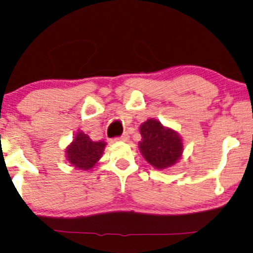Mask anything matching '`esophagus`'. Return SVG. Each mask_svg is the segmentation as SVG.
Returning <instances> with one entry per match:
<instances>
[{
	"mask_svg": "<svg viewBox=\"0 0 253 253\" xmlns=\"http://www.w3.org/2000/svg\"><path fill=\"white\" fill-rule=\"evenodd\" d=\"M128 137H129L128 134H127V133H124L123 135H121V136L117 137V140H119V141H127V140H128Z\"/></svg>",
	"mask_w": 253,
	"mask_h": 253,
	"instance_id": "1",
	"label": "esophagus"
}]
</instances>
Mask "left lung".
Here are the masks:
<instances>
[{
	"instance_id": "1",
	"label": "left lung",
	"mask_w": 253,
	"mask_h": 253,
	"mask_svg": "<svg viewBox=\"0 0 253 253\" xmlns=\"http://www.w3.org/2000/svg\"><path fill=\"white\" fill-rule=\"evenodd\" d=\"M142 140L140 151L148 163L156 169H166L177 163L183 153V143L172 129L162 126L160 121L149 119L140 127Z\"/></svg>"
}]
</instances>
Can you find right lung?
<instances>
[{
    "instance_id": "obj_1",
    "label": "right lung",
    "mask_w": 253,
    "mask_h": 253,
    "mask_svg": "<svg viewBox=\"0 0 253 253\" xmlns=\"http://www.w3.org/2000/svg\"><path fill=\"white\" fill-rule=\"evenodd\" d=\"M105 142L92 141L86 134L79 132L66 153L70 164L81 170H90L102 156Z\"/></svg>"
}]
</instances>
